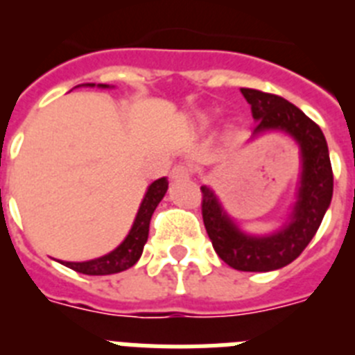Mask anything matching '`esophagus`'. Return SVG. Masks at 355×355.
<instances>
[{
	"instance_id": "34e87169",
	"label": "esophagus",
	"mask_w": 355,
	"mask_h": 355,
	"mask_svg": "<svg viewBox=\"0 0 355 355\" xmlns=\"http://www.w3.org/2000/svg\"><path fill=\"white\" fill-rule=\"evenodd\" d=\"M192 175V167L187 163H175L171 171L172 180H188Z\"/></svg>"
}]
</instances>
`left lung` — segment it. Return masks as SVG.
Segmentation results:
<instances>
[{
	"label": "left lung",
	"mask_w": 355,
	"mask_h": 355,
	"mask_svg": "<svg viewBox=\"0 0 355 355\" xmlns=\"http://www.w3.org/2000/svg\"><path fill=\"white\" fill-rule=\"evenodd\" d=\"M241 94L256 119L252 137L268 130H281L300 146L302 174L297 202L290 220L277 233L250 236L241 233L229 218L211 188L200 187L202 220L222 261L241 272H270L299 258L318 231L332 199L331 158L324 133L302 110L275 94L256 89H241Z\"/></svg>",
	"instance_id": "left-lung-1"
}]
</instances>
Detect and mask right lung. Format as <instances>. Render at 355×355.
I'll use <instances>...</instances> for the list:
<instances>
[{
    "mask_svg": "<svg viewBox=\"0 0 355 355\" xmlns=\"http://www.w3.org/2000/svg\"><path fill=\"white\" fill-rule=\"evenodd\" d=\"M87 87H94V83H87ZM97 87L108 89V85H97ZM167 178H159L155 183H150V187L147 188L146 196H144L139 213H137V218H135L133 225H131L130 234H128L126 240L122 241L117 249L112 250V252L106 254V256H101V258L90 259V261H62V265L69 266L72 270L87 275H110L131 268L135 263L139 261L140 256H142L144 245H146L147 236H149L150 216H153L156 206L159 205V200L163 199V196L167 192Z\"/></svg>",
    "mask_w": 355,
    "mask_h": 355,
    "instance_id": "add662e5",
    "label": "right lung"
}]
</instances>
